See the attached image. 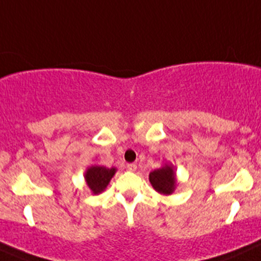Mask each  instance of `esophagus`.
I'll return each mask as SVG.
<instances>
[{
	"instance_id": "34e87169",
	"label": "esophagus",
	"mask_w": 261,
	"mask_h": 261,
	"mask_svg": "<svg viewBox=\"0 0 261 261\" xmlns=\"http://www.w3.org/2000/svg\"><path fill=\"white\" fill-rule=\"evenodd\" d=\"M126 168H127V170H130V172H135L136 168H138V167H136V164H134V163H133V164H127V167H126Z\"/></svg>"
}]
</instances>
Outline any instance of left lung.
I'll return each mask as SVG.
<instances>
[{
    "label": "left lung",
    "instance_id": "1",
    "mask_svg": "<svg viewBox=\"0 0 261 261\" xmlns=\"http://www.w3.org/2000/svg\"><path fill=\"white\" fill-rule=\"evenodd\" d=\"M149 180L152 188L162 194H172L177 186L175 173L172 165L169 164H165L159 169L152 170L149 174Z\"/></svg>",
    "mask_w": 261,
    "mask_h": 261
}]
</instances>
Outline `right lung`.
<instances>
[{"mask_svg": "<svg viewBox=\"0 0 261 261\" xmlns=\"http://www.w3.org/2000/svg\"><path fill=\"white\" fill-rule=\"evenodd\" d=\"M116 173V168H106L103 165H92L87 169L84 178L87 186L93 194H99L106 189L110 180Z\"/></svg>", "mask_w": 261, "mask_h": 261, "instance_id": "obj_1", "label": "right lung"}]
</instances>
